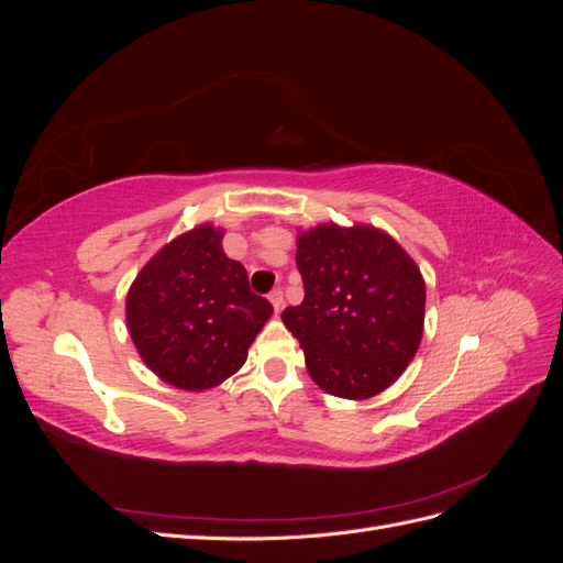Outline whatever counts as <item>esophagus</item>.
Masks as SVG:
<instances>
[{
  "label": "esophagus",
  "mask_w": 563,
  "mask_h": 563,
  "mask_svg": "<svg viewBox=\"0 0 563 563\" xmlns=\"http://www.w3.org/2000/svg\"><path fill=\"white\" fill-rule=\"evenodd\" d=\"M267 298L272 302V308H275V312H282V308H284V294L279 291V288H275V291H272Z\"/></svg>",
  "instance_id": "obj_1"
}]
</instances>
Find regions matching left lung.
<instances>
[{
    "mask_svg": "<svg viewBox=\"0 0 563 563\" xmlns=\"http://www.w3.org/2000/svg\"><path fill=\"white\" fill-rule=\"evenodd\" d=\"M305 298L282 321L310 378L333 397L380 395L413 360L424 323V279L397 240L373 225L321 223L298 232Z\"/></svg>",
    "mask_w": 563,
    "mask_h": 563,
    "instance_id": "8db88e82",
    "label": "left lung"
}]
</instances>
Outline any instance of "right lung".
<instances>
[{
	"label": "right lung",
	"mask_w": 563,
	"mask_h": 563,
	"mask_svg": "<svg viewBox=\"0 0 563 563\" xmlns=\"http://www.w3.org/2000/svg\"><path fill=\"white\" fill-rule=\"evenodd\" d=\"M223 230L201 223L162 246L126 294V329L145 366L164 383L203 391L234 376L272 317L249 288Z\"/></svg>",
	"instance_id": "obj_1"
}]
</instances>
